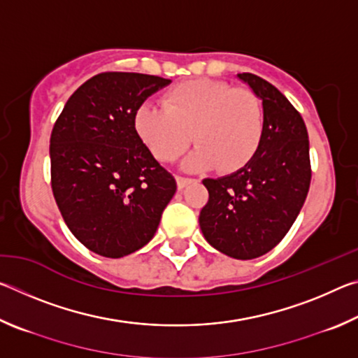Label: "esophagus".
<instances>
[{"instance_id": "obj_1", "label": "esophagus", "mask_w": 358, "mask_h": 358, "mask_svg": "<svg viewBox=\"0 0 358 358\" xmlns=\"http://www.w3.org/2000/svg\"><path fill=\"white\" fill-rule=\"evenodd\" d=\"M192 178H186V177H177V186L178 189H183V187H186L189 183H192Z\"/></svg>"}]
</instances>
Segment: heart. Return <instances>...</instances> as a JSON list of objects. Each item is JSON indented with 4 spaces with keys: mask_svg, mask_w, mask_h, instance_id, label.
I'll return each instance as SVG.
<instances>
[{
    "mask_svg": "<svg viewBox=\"0 0 358 358\" xmlns=\"http://www.w3.org/2000/svg\"><path fill=\"white\" fill-rule=\"evenodd\" d=\"M137 136L156 159L173 161L191 142L186 157L191 171L216 166L237 172L250 164L264 137L262 102L245 88L226 82L196 78L169 90L162 104L145 102L134 117Z\"/></svg>",
    "mask_w": 358,
    "mask_h": 358,
    "instance_id": "1",
    "label": "heart"
}]
</instances>
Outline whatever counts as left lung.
Instances as JSON below:
<instances>
[{
	"mask_svg": "<svg viewBox=\"0 0 358 358\" xmlns=\"http://www.w3.org/2000/svg\"><path fill=\"white\" fill-rule=\"evenodd\" d=\"M237 77L262 101L264 137L250 164L203 180L210 197L199 224L215 250L250 260L273 250L299 216L311 183L310 141L301 115L280 90L250 72Z\"/></svg>",
	"mask_w": 358,
	"mask_h": 358,
	"instance_id": "left-lung-1",
	"label": "left lung"
}]
</instances>
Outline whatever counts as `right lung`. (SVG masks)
Instances as JSON below:
<instances>
[{"label": "right lung", "instance_id": "1", "mask_svg": "<svg viewBox=\"0 0 358 358\" xmlns=\"http://www.w3.org/2000/svg\"><path fill=\"white\" fill-rule=\"evenodd\" d=\"M172 80L104 72L78 87L50 136L52 191L72 235L120 259L155 237L177 183L137 136L134 117Z\"/></svg>", "mask_w": 358, "mask_h": 358}]
</instances>
